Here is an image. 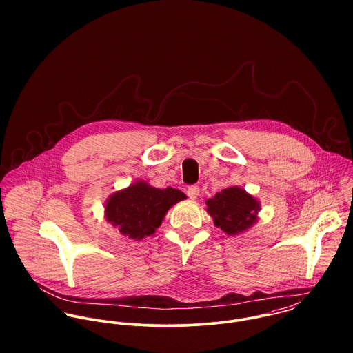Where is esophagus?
Wrapping results in <instances>:
<instances>
[{"instance_id":"34e87169","label":"esophagus","mask_w":353,"mask_h":353,"mask_svg":"<svg viewBox=\"0 0 353 353\" xmlns=\"http://www.w3.org/2000/svg\"><path fill=\"white\" fill-rule=\"evenodd\" d=\"M186 193H188V196H189L192 200H196V199L199 197L200 188H199V186H196V185H192V186H189V188H188Z\"/></svg>"}]
</instances>
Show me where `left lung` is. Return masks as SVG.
Instances as JSON below:
<instances>
[{
  "mask_svg": "<svg viewBox=\"0 0 353 353\" xmlns=\"http://www.w3.org/2000/svg\"><path fill=\"white\" fill-rule=\"evenodd\" d=\"M208 213L213 217L216 227L228 235H236L255 223L259 209L258 202L243 189L228 188L206 200Z\"/></svg>",
  "mask_w": 353,
  "mask_h": 353,
  "instance_id": "1",
  "label": "left lung"
}]
</instances>
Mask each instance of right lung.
I'll use <instances>...</instances> for the list:
<instances>
[{
	"instance_id": "obj_1",
	"label": "right lung",
	"mask_w": 353,
	"mask_h": 353,
	"mask_svg": "<svg viewBox=\"0 0 353 353\" xmlns=\"http://www.w3.org/2000/svg\"><path fill=\"white\" fill-rule=\"evenodd\" d=\"M185 199L178 189L161 190L137 182L110 197L105 203V217L122 235L140 241L154 232L174 203Z\"/></svg>"
}]
</instances>
